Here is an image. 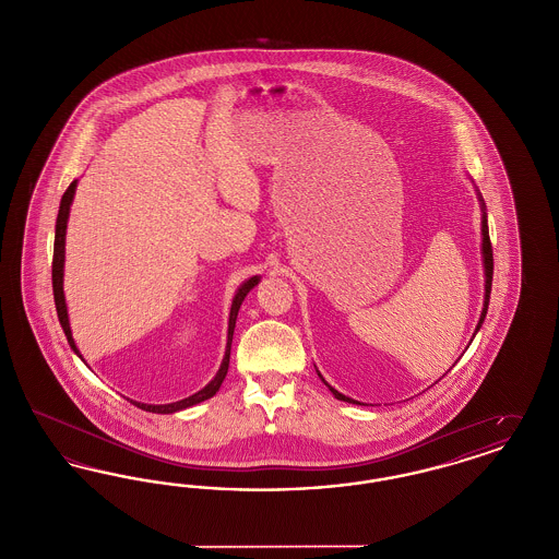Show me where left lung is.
I'll return each instance as SVG.
<instances>
[{"instance_id":"obj_1","label":"left lung","mask_w":559,"mask_h":559,"mask_svg":"<svg viewBox=\"0 0 559 559\" xmlns=\"http://www.w3.org/2000/svg\"><path fill=\"white\" fill-rule=\"evenodd\" d=\"M481 253H484V274H486V295H484V308H481V317H479L478 326H476V333H478L481 322L486 319V310H488V301H490V289H492V270H495V260H492V242H490V235H488V222H486V213L481 215ZM476 337V335H474ZM324 381V379H322ZM326 383V381H324ZM329 385V383H326ZM329 390L335 394V399L344 400V402H354L352 399H347L344 394H340L337 390H333L329 385ZM360 404V402H356Z\"/></svg>"}]
</instances>
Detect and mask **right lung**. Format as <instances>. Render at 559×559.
Here are the masks:
<instances>
[{"instance_id": "obj_1", "label": "right lung", "mask_w": 559, "mask_h": 559, "mask_svg": "<svg viewBox=\"0 0 559 559\" xmlns=\"http://www.w3.org/2000/svg\"><path fill=\"white\" fill-rule=\"evenodd\" d=\"M75 187H78V180H73L69 188L64 190L62 199H60V210H58V217H56V237H53V258H52V287H53V301H56V312H58V320L62 324V331L69 340V346L75 349V354L80 356V349L73 342V335H71V326H69V314H67V304H64V293H62V267H64V235H67V219H69V210H71V203H73V194H75ZM258 276L249 278L247 283L240 285L239 292L233 299V308H230V320H228V344H226V354H224V360H222V367L217 374L213 377L212 383H207L201 392L192 394L185 400H178V402H171V404H142V402H133L135 406H140L142 411H148V413H176V411H182L188 408L192 404H199L203 400L212 399L213 394L219 390L226 372H228V365H230V346H233V333H235V324H237V314H239L240 304L245 299V295L251 292L255 285H258Z\"/></svg>"}]
</instances>
